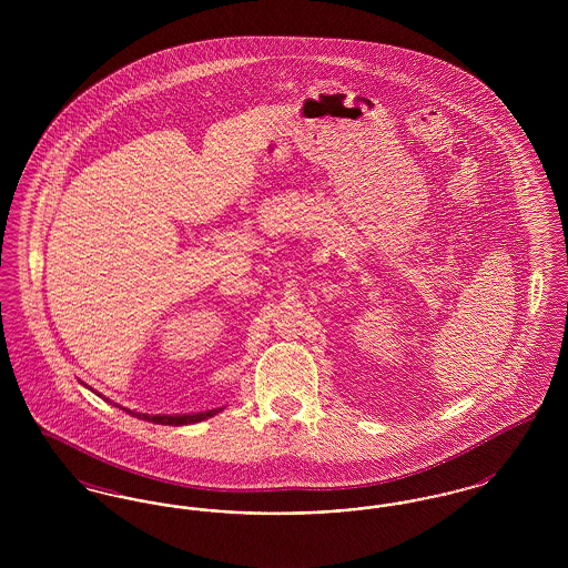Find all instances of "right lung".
Wrapping results in <instances>:
<instances>
[{
    "instance_id": "add662e5",
    "label": "right lung",
    "mask_w": 568,
    "mask_h": 568,
    "mask_svg": "<svg viewBox=\"0 0 568 568\" xmlns=\"http://www.w3.org/2000/svg\"><path fill=\"white\" fill-rule=\"evenodd\" d=\"M219 410H221V408H213V410H206V413H191V415H146V413H134V410H130V413L142 417V419H146V422L162 424V426H185V424L204 422L206 417H213Z\"/></svg>"
}]
</instances>
